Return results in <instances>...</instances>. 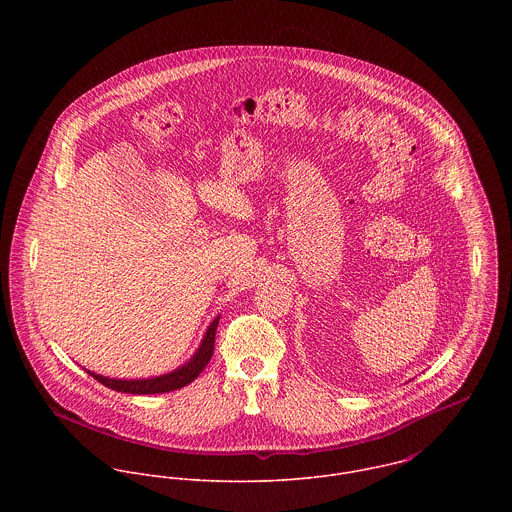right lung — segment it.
Listing matches in <instances>:
<instances>
[{
  "instance_id": "right-lung-1",
  "label": "right lung",
  "mask_w": 512,
  "mask_h": 512,
  "mask_svg": "<svg viewBox=\"0 0 512 512\" xmlns=\"http://www.w3.org/2000/svg\"><path fill=\"white\" fill-rule=\"evenodd\" d=\"M220 315L213 319V323L207 327V333L199 345V349L195 351V355L185 363V365L177 366L171 372L159 374V376H151V378H110V376H102L96 374L92 370H86L90 376H94L100 384L116 390V392H128V394H163V392H171V390H179L183 386H187L189 382H193L203 368L209 365L213 351H215V335H217V327H219Z\"/></svg>"
}]
</instances>
